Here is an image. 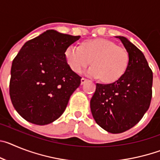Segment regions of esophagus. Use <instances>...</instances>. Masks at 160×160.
<instances>
[{
  "instance_id": "34e87169",
  "label": "esophagus",
  "mask_w": 160,
  "mask_h": 160,
  "mask_svg": "<svg viewBox=\"0 0 160 160\" xmlns=\"http://www.w3.org/2000/svg\"><path fill=\"white\" fill-rule=\"evenodd\" d=\"M87 81V78H82V79H81V83L82 84H84L85 82H86Z\"/></svg>"
}]
</instances>
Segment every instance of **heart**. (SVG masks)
<instances>
[{"label":"heart","mask_w":160,"mask_h":160,"mask_svg":"<svg viewBox=\"0 0 160 160\" xmlns=\"http://www.w3.org/2000/svg\"><path fill=\"white\" fill-rule=\"evenodd\" d=\"M66 62L75 73H81L92 63L89 75L101 78L106 83L118 81L127 71L129 54L127 49L117 46L111 41L97 38L87 40L81 46L70 45L65 51Z\"/></svg>","instance_id":"1"}]
</instances>
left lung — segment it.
<instances>
[{
	"instance_id": "8db88e82",
	"label": "left lung",
	"mask_w": 160,
	"mask_h": 160,
	"mask_svg": "<svg viewBox=\"0 0 160 160\" xmlns=\"http://www.w3.org/2000/svg\"><path fill=\"white\" fill-rule=\"evenodd\" d=\"M129 54L127 71L118 81L96 84L90 100L95 122L112 134H118L136 125L151 104L153 73L141 50L124 37H116Z\"/></svg>"
}]
</instances>
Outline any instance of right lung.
<instances>
[{
  "mask_svg": "<svg viewBox=\"0 0 160 160\" xmlns=\"http://www.w3.org/2000/svg\"><path fill=\"white\" fill-rule=\"evenodd\" d=\"M79 38L47 30L25 42L13 59L9 95L26 121L46 125L63 114L82 78L68 66L65 51Z\"/></svg>",
  "mask_w": 160,
  "mask_h": 160,
  "instance_id": "right-lung-1",
  "label": "right lung"
}]
</instances>
